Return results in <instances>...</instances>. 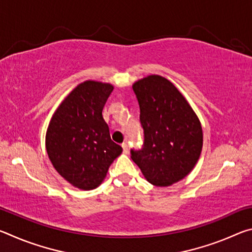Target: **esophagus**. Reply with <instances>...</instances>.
Masks as SVG:
<instances>
[{
    "instance_id": "esophagus-1",
    "label": "esophagus",
    "mask_w": 252,
    "mask_h": 252,
    "mask_svg": "<svg viewBox=\"0 0 252 252\" xmlns=\"http://www.w3.org/2000/svg\"><path fill=\"white\" fill-rule=\"evenodd\" d=\"M121 146H122V149H123V152H125V153L129 152V146H127V144H126V142H123V143L121 144Z\"/></svg>"
}]
</instances>
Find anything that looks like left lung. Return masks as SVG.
Here are the masks:
<instances>
[{
    "mask_svg": "<svg viewBox=\"0 0 252 252\" xmlns=\"http://www.w3.org/2000/svg\"><path fill=\"white\" fill-rule=\"evenodd\" d=\"M143 129L141 149L131 158L152 185L167 187L185 178L197 163L202 149L198 117L178 89L160 75L133 84Z\"/></svg>",
    "mask_w": 252,
    "mask_h": 252,
    "instance_id": "8db88e82",
    "label": "left lung"
}]
</instances>
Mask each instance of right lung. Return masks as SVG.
I'll return each mask as SVG.
<instances>
[{
    "mask_svg": "<svg viewBox=\"0 0 252 252\" xmlns=\"http://www.w3.org/2000/svg\"><path fill=\"white\" fill-rule=\"evenodd\" d=\"M113 87L87 81L55 111L46 132V151L55 170L71 185L94 189L122 148L111 140L102 111Z\"/></svg>",
    "mask_w": 252,
    "mask_h": 252,
    "instance_id": "add662e5",
    "label": "right lung"
}]
</instances>
